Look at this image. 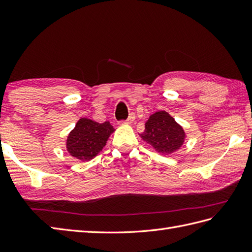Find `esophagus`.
<instances>
[{
  "label": "esophagus",
  "instance_id": "1",
  "mask_svg": "<svg viewBox=\"0 0 252 252\" xmlns=\"http://www.w3.org/2000/svg\"><path fill=\"white\" fill-rule=\"evenodd\" d=\"M134 120H135V115L134 114H131L129 116V118H127V119L126 120V123H127V125H131V123L134 122Z\"/></svg>",
  "mask_w": 252,
  "mask_h": 252
}]
</instances>
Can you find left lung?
I'll use <instances>...</instances> for the list:
<instances>
[{"instance_id": "8db88e82", "label": "left lung", "mask_w": 252, "mask_h": 252, "mask_svg": "<svg viewBox=\"0 0 252 252\" xmlns=\"http://www.w3.org/2000/svg\"><path fill=\"white\" fill-rule=\"evenodd\" d=\"M141 137L157 153L170 155L182 147L186 135L173 117L160 110L149 116Z\"/></svg>"}]
</instances>
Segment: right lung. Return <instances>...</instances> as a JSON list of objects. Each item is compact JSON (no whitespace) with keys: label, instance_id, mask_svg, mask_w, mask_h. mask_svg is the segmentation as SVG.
Instances as JSON below:
<instances>
[{"label":"right lung","instance_id":"add662e5","mask_svg":"<svg viewBox=\"0 0 252 252\" xmlns=\"http://www.w3.org/2000/svg\"><path fill=\"white\" fill-rule=\"evenodd\" d=\"M114 131L108 121L98 123L88 118H81L67 137V152L73 158L89 161L103 151Z\"/></svg>","mask_w":252,"mask_h":252}]
</instances>
